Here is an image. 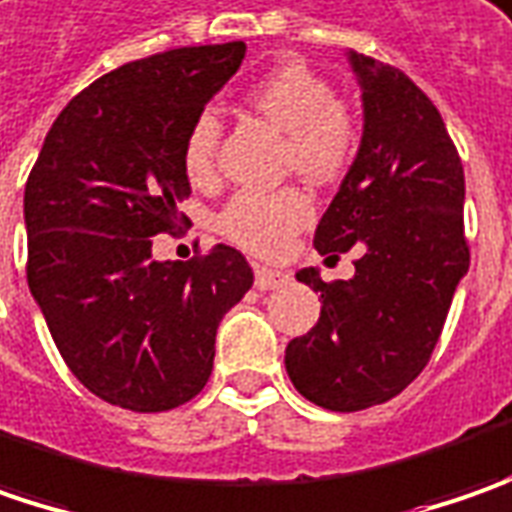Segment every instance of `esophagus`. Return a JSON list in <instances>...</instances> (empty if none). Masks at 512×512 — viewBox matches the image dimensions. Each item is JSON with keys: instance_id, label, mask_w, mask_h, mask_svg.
I'll return each mask as SVG.
<instances>
[{"instance_id": "esophagus-1", "label": "esophagus", "mask_w": 512, "mask_h": 512, "mask_svg": "<svg viewBox=\"0 0 512 512\" xmlns=\"http://www.w3.org/2000/svg\"><path fill=\"white\" fill-rule=\"evenodd\" d=\"M289 283V275L286 272H278V269H266V266H257L255 269V286L260 292H269V289H280Z\"/></svg>"}]
</instances>
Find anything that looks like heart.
<instances>
[{
  "label": "heart",
  "instance_id": "obj_1",
  "mask_svg": "<svg viewBox=\"0 0 512 512\" xmlns=\"http://www.w3.org/2000/svg\"><path fill=\"white\" fill-rule=\"evenodd\" d=\"M249 105L286 137L283 163L309 183L335 180L358 143V123L326 79L303 62H280L249 91ZM220 120L200 111L183 143V168L191 180H206L214 166ZM312 203L298 189L240 191L217 217V229L232 243L257 252H280L300 226H306Z\"/></svg>",
  "mask_w": 512,
  "mask_h": 512
}]
</instances>
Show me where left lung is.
<instances>
[{
	"mask_svg": "<svg viewBox=\"0 0 512 512\" xmlns=\"http://www.w3.org/2000/svg\"><path fill=\"white\" fill-rule=\"evenodd\" d=\"M361 88V143L315 249L338 257L355 246V275L323 283L318 323L286 346V372L323 410L384 404L418 378L433 355L458 283L470 269L464 240V171L444 120L398 68L346 51Z\"/></svg>",
	"mask_w": 512,
	"mask_h": 512,
	"instance_id": "left-lung-1",
	"label": "left lung"
}]
</instances>
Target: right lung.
Listing matches in <instances>:
<instances>
[{
  "instance_id": "1",
  "label": "right lung",
  "mask_w": 512,
  "mask_h": 512,
  "mask_svg": "<svg viewBox=\"0 0 512 512\" xmlns=\"http://www.w3.org/2000/svg\"><path fill=\"white\" fill-rule=\"evenodd\" d=\"M243 56V42L200 45L105 74L62 108L28 177L31 295L68 369L114 407L191 401L212 375L217 326L255 280L223 243L191 263L151 255L191 194L189 125Z\"/></svg>"
}]
</instances>
